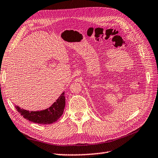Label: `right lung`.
I'll return each instance as SVG.
<instances>
[{"label": "right lung", "instance_id": "add662e5", "mask_svg": "<svg viewBox=\"0 0 158 158\" xmlns=\"http://www.w3.org/2000/svg\"><path fill=\"white\" fill-rule=\"evenodd\" d=\"M65 103H66V100H65L64 92H63L50 107L44 110L29 112L26 110L21 109L17 106H15V108L21 116L29 121L38 124L46 125L51 124L60 118L64 112Z\"/></svg>", "mask_w": 158, "mask_h": 158}]
</instances>
